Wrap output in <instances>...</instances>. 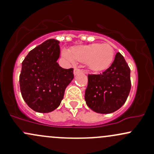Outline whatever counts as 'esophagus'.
Here are the masks:
<instances>
[{"mask_svg":"<svg viewBox=\"0 0 154 154\" xmlns=\"http://www.w3.org/2000/svg\"><path fill=\"white\" fill-rule=\"evenodd\" d=\"M81 72H83V70H81V69H79V68H75V69H74V71H73L74 75H77V74L81 73Z\"/></svg>","mask_w":154,"mask_h":154,"instance_id":"1","label":"esophagus"}]
</instances>
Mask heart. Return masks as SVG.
Masks as SVG:
<instances>
[{"mask_svg":"<svg viewBox=\"0 0 154 154\" xmlns=\"http://www.w3.org/2000/svg\"><path fill=\"white\" fill-rule=\"evenodd\" d=\"M62 56L70 63L75 60L86 62L90 70L101 72L110 67L115 59V50L109 44L92 43L72 48L71 52L64 49Z\"/></svg>","mask_w":154,"mask_h":154,"instance_id":"b5f03b06","label":"heart"}]
</instances>
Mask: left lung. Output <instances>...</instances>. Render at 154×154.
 <instances>
[{
    "mask_svg": "<svg viewBox=\"0 0 154 154\" xmlns=\"http://www.w3.org/2000/svg\"><path fill=\"white\" fill-rule=\"evenodd\" d=\"M130 68L120 53L103 73L89 74L85 91L86 103L94 112L109 114L120 108L129 95Z\"/></svg>",
    "mask_w": 154,
    "mask_h": 154,
    "instance_id": "obj_1",
    "label": "left lung"
}]
</instances>
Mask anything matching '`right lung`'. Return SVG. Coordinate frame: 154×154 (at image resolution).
<instances>
[{
	"label": "right lung",
	"mask_w": 154,
	"mask_h": 154,
	"mask_svg": "<svg viewBox=\"0 0 154 154\" xmlns=\"http://www.w3.org/2000/svg\"><path fill=\"white\" fill-rule=\"evenodd\" d=\"M59 42L48 39L29 53L22 62L20 75L21 95L35 112L48 113L57 108L66 87L73 79V69H64L57 63Z\"/></svg>",
	"instance_id": "add662e5"
}]
</instances>
